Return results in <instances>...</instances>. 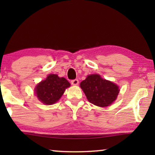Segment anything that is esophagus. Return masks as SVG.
Masks as SVG:
<instances>
[{"label":"esophagus","instance_id":"obj_1","mask_svg":"<svg viewBox=\"0 0 155 155\" xmlns=\"http://www.w3.org/2000/svg\"><path fill=\"white\" fill-rule=\"evenodd\" d=\"M71 84H73V85H78V84H79V80L78 79L71 80Z\"/></svg>","mask_w":155,"mask_h":155}]
</instances>
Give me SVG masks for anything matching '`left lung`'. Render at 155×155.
<instances>
[{
	"label": "left lung",
	"instance_id": "1",
	"mask_svg": "<svg viewBox=\"0 0 155 155\" xmlns=\"http://www.w3.org/2000/svg\"><path fill=\"white\" fill-rule=\"evenodd\" d=\"M80 87L90 103L101 107L111 105L117 98L119 87L99 75L92 74L80 82Z\"/></svg>",
	"mask_w": 155,
	"mask_h": 155
}]
</instances>
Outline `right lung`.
<instances>
[{"label":"right lung","mask_w":155,"mask_h":155,"mask_svg":"<svg viewBox=\"0 0 155 155\" xmlns=\"http://www.w3.org/2000/svg\"><path fill=\"white\" fill-rule=\"evenodd\" d=\"M71 86L64 78H59L56 74H50L35 87V94L40 101L46 105L57 102L62 97L65 89Z\"/></svg>","instance_id":"add662e5"}]
</instances>
